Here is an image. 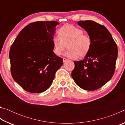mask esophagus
Wrapping results in <instances>:
<instances>
[{"mask_svg": "<svg viewBox=\"0 0 125 125\" xmlns=\"http://www.w3.org/2000/svg\"><path fill=\"white\" fill-rule=\"evenodd\" d=\"M68 61V59L65 58H63V62H64V63L66 62L67 61Z\"/></svg>", "mask_w": 125, "mask_h": 125, "instance_id": "esophagus-1", "label": "esophagus"}]
</instances>
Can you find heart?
<instances>
[{"mask_svg": "<svg viewBox=\"0 0 125 125\" xmlns=\"http://www.w3.org/2000/svg\"><path fill=\"white\" fill-rule=\"evenodd\" d=\"M58 36L52 39L53 51L57 56L64 53V56L72 59L78 57L82 58L86 56L92 46V39L89 35L84 34L83 31L77 27L71 25L63 26L58 30Z\"/></svg>", "mask_w": 125, "mask_h": 125, "instance_id": "heart-1", "label": "heart"}]
</instances>
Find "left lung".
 <instances>
[{"mask_svg":"<svg viewBox=\"0 0 125 125\" xmlns=\"http://www.w3.org/2000/svg\"><path fill=\"white\" fill-rule=\"evenodd\" d=\"M78 24L92 39V46L84 60L74 61L72 77L80 88L98 89L111 79L115 72L118 51L116 42L107 29L94 21H79Z\"/></svg>","mask_w":125,"mask_h":125,"instance_id":"8db88e82","label":"left lung"}]
</instances>
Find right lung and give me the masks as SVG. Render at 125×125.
Returning a JSON list of instances; mask_svg holds the SVG:
<instances>
[{
	"mask_svg": "<svg viewBox=\"0 0 125 125\" xmlns=\"http://www.w3.org/2000/svg\"><path fill=\"white\" fill-rule=\"evenodd\" d=\"M59 24L55 21H36L25 26L9 52L14 80L31 93L45 92L51 85L63 59L53 52L52 39Z\"/></svg>",
	"mask_w": 125,
	"mask_h": 125,
	"instance_id": "add662e5",
	"label": "right lung"
}]
</instances>
